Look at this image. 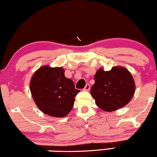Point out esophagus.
Wrapping results in <instances>:
<instances>
[{
  "label": "esophagus",
  "mask_w": 157,
  "mask_h": 157,
  "mask_svg": "<svg viewBox=\"0 0 157 157\" xmlns=\"http://www.w3.org/2000/svg\"><path fill=\"white\" fill-rule=\"evenodd\" d=\"M90 90V84H86V85L85 86V88H84V90H85V91H89Z\"/></svg>",
  "instance_id": "1"
}]
</instances>
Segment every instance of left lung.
Listing matches in <instances>:
<instances>
[{
  "mask_svg": "<svg viewBox=\"0 0 157 157\" xmlns=\"http://www.w3.org/2000/svg\"><path fill=\"white\" fill-rule=\"evenodd\" d=\"M94 80L91 94L98 107L106 112L125 106L134 95V79L125 67H113L109 71L100 68L95 74Z\"/></svg>",
  "mask_w": 157,
  "mask_h": 157,
  "instance_id": "1",
  "label": "left lung"
}]
</instances>
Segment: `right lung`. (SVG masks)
Wrapping results in <instances>:
<instances>
[{"instance_id": "1", "label": "right lung", "mask_w": 157, "mask_h": 157, "mask_svg": "<svg viewBox=\"0 0 157 157\" xmlns=\"http://www.w3.org/2000/svg\"><path fill=\"white\" fill-rule=\"evenodd\" d=\"M30 91L38 108L45 114L62 118L73 107L75 97L79 90L73 81L65 77L62 67L42 66L34 72L30 82Z\"/></svg>"}]
</instances>
